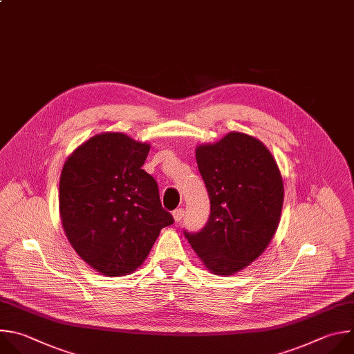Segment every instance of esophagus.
Instances as JSON below:
<instances>
[{
    "label": "esophagus",
    "instance_id": "1",
    "mask_svg": "<svg viewBox=\"0 0 354 354\" xmlns=\"http://www.w3.org/2000/svg\"><path fill=\"white\" fill-rule=\"evenodd\" d=\"M173 218H174V222H181V219L184 218V210L183 209H176L173 212Z\"/></svg>",
    "mask_w": 354,
    "mask_h": 354
}]
</instances>
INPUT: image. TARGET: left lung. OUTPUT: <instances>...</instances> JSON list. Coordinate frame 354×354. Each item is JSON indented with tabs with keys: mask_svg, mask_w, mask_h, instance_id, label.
<instances>
[{
	"mask_svg": "<svg viewBox=\"0 0 354 354\" xmlns=\"http://www.w3.org/2000/svg\"><path fill=\"white\" fill-rule=\"evenodd\" d=\"M210 201L206 226L185 237L205 268L234 274L254 262L273 239L283 207V178L259 139L230 131L195 148Z\"/></svg>",
	"mask_w": 354,
	"mask_h": 354,
	"instance_id": "obj_1",
	"label": "left lung"
}]
</instances>
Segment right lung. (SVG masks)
I'll use <instances>...</instances> for the list:
<instances>
[{
    "mask_svg": "<svg viewBox=\"0 0 354 354\" xmlns=\"http://www.w3.org/2000/svg\"><path fill=\"white\" fill-rule=\"evenodd\" d=\"M151 144L100 132L71 153L59 176V219L75 252L96 272L118 277L148 258L174 221L142 166Z\"/></svg>",
    "mask_w": 354,
    "mask_h": 354,
    "instance_id": "1",
    "label": "right lung"
}]
</instances>
